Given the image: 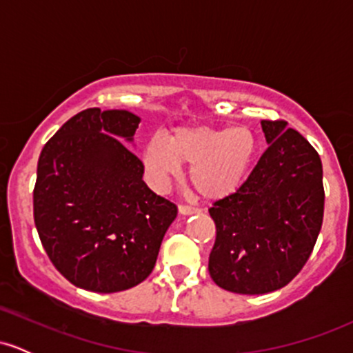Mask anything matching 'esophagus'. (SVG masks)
<instances>
[{"instance_id": "obj_1", "label": "esophagus", "mask_w": 353, "mask_h": 353, "mask_svg": "<svg viewBox=\"0 0 353 353\" xmlns=\"http://www.w3.org/2000/svg\"><path fill=\"white\" fill-rule=\"evenodd\" d=\"M201 210L196 208H190V205H179V214L182 216H192V214H199Z\"/></svg>"}]
</instances>
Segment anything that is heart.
<instances>
[{
    "label": "heart",
    "instance_id": "1",
    "mask_svg": "<svg viewBox=\"0 0 353 353\" xmlns=\"http://www.w3.org/2000/svg\"><path fill=\"white\" fill-rule=\"evenodd\" d=\"M257 154V137L247 125L217 128L188 124L168 136H152L144 145L143 165L152 188L163 190L177 179L182 164L201 197L221 201L244 184Z\"/></svg>",
    "mask_w": 353,
    "mask_h": 353
}]
</instances>
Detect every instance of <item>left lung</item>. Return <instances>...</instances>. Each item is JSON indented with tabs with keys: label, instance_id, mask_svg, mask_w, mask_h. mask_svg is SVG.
<instances>
[{
	"label": "left lung",
	"instance_id": "1",
	"mask_svg": "<svg viewBox=\"0 0 353 353\" xmlns=\"http://www.w3.org/2000/svg\"><path fill=\"white\" fill-rule=\"evenodd\" d=\"M269 148L237 192L209 209L216 242L212 281L229 292L282 289L301 272L323 219L322 161L285 121H262Z\"/></svg>",
	"mask_w": 353,
	"mask_h": 353
}]
</instances>
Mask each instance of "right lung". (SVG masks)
<instances>
[{
	"label": "right lung",
	"instance_id": "1",
	"mask_svg": "<svg viewBox=\"0 0 353 353\" xmlns=\"http://www.w3.org/2000/svg\"><path fill=\"white\" fill-rule=\"evenodd\" d=\"M141 117L84 109L44 144L33 192L34 224L48 257L76 287L111 294L152 272L177 208L143 181L125 148Z\"/></svg>",
	"mask_w": 353,
	"mask_h": 353
}]
</instances>
